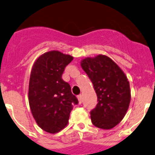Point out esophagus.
Instances as JSON below:
<instances>
[{"instance_id": "34e87169", "label": "esophagus", "mask_w": 155, "mask_h": 155, "mask_svg": "<svg viewBox=\"0 0 155 155\" xmlns=\"http://www.w3.org/2000/svg\"><path fill=\"white\" fill-rule=\"evenodd\" d=\"M77 98H78V100H79V103H80V104H82V95H79L77 96Z\"/></svg>"}]
</instances>
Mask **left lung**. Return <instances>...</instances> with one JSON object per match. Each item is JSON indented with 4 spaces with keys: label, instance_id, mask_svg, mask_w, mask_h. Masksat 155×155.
I'll use <instances>...</instances> for the list:
<instances>
[{
    "label": "left lung",
    "instance_id": "8db88e82",
    "mask_svg": "<svg viewBox=\"0 0 155 155\" xmlns=\"http://www.w3.org/2000/svg\"><path fill=\"white\" fill-rule=\"evenodd\" d=\"M81 66L91 80L98 104L91 110L93 125L111 129L125 116L130 101V84L111 59L99 55L82 60Z\"/></svg>",
    "mask_w": 155,
    "mask_h": 155
}]
</instances>
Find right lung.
Segmentation results:
<instances>
[{
  "mask_svg": "<svg viewBox=\"0 0 155 155\" xmlns=\"http://www.w3.org/2000/svg\"><path fill=\"white\" fill-rule=\"evenodd\" d=\"M73 57L51 51L36 60L31 71L28 102L33 118L40 127L56 133L65 127L78 99L68 83L62 79L65 68Z\"/></svg>",
  "mask_w": 155,
  "mask_h": 155,
  "instance_id": "obj_1",
  "label": "right lung"
}]
</instances>
